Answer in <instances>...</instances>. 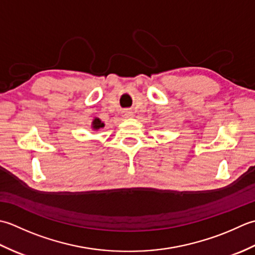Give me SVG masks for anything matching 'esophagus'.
<instances>
[{"instance_id": "34e87169", "label": "esophagus", "mask_w": 255, "mask_h": 255, "mask_svg": "<svg viewBox=\"0 0 255 255\" xmlns=\"http://www.w3.org/2000/svg\"><path fill=\"white\" fill-rule=\"evenodd\" d=\"M123 117L124 118H132L133 117V111L127 109V110L123 111Z\"/></svg>"}]
</instances>
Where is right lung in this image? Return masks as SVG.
<instances>
[{"instance_id":"1","label":"right lung","mask_w":255,"mask_h":255,"mask_svg":"<svg viewBox=\"0 0 255 255\" xmlns=\"http://www.w3.org/2000/svg\"><path fill=\"white\" fill-rule=\"evenodd\" d=\"M91 127H92L93 129H99V128L105 127V123H103L99 118H95V119H93V121H92Z\"/></svg>"}]
</instances>
